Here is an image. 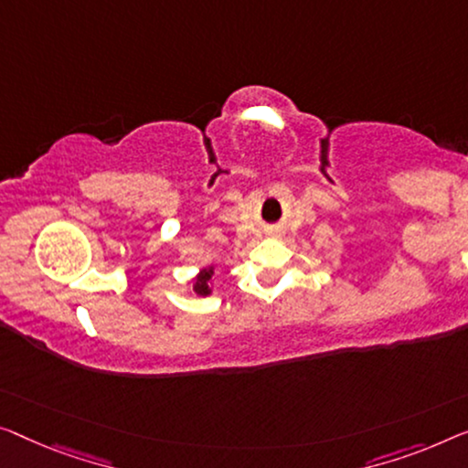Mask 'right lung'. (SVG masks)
<instances>
[{
	"mask_svg": "<svg viewBox=\"0 0 468 468\" xmlns=\"http://www.w3.org/2000/svg\"><path fill=\"white\" fill-rule=\"evenodd\" d=\"M210 275H212V269L204 271V275H201L197 282H195V292L201 296H207L210 294V288H207V282H210Z\"/></svg>",
	"mask_w": 468,
	"mask_h": 468,
	"instance_id": "1",
	"label": "right lung"
}]
</instances>
